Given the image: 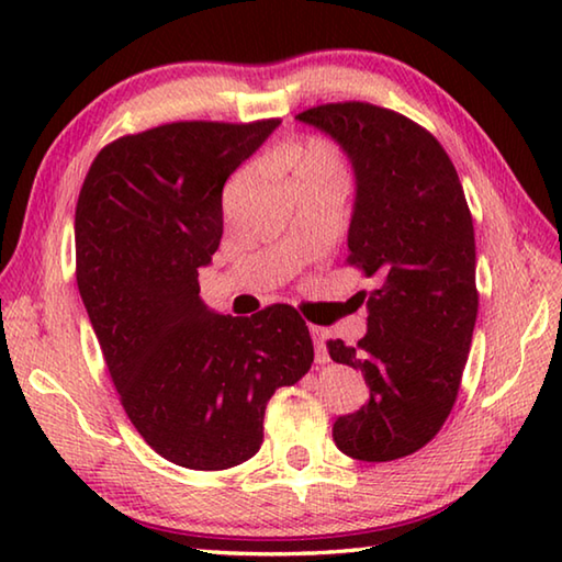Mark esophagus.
I'll return each instance as SVG.
<instances>
[{
	"instance_id": "34e87169",
	"label": "esophagus",
	"mask_w": 562,
	"mask_h": 562,
	"mask_svg": "<svg viewBox=\"0 0 562 562\" xmlns=\"http://www.w3.org/2000/svg\"><path fill=\"white\" fill-rule=\"evenodd\" d=\"M310 335H312V341H315V359H317V364H327V361H329L327 345H325L327 331L322 329V327H317V325H310Z\"/></svg>"
}]
</instances>
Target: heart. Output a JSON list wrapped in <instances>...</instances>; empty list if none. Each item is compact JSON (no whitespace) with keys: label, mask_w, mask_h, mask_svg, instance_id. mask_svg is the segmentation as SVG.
<instances>
[{"label":"heart","mask_w":562,"mask_h":562,"mask_svg":"<svg viewBox=\"0 0 562 562\" xmlns=\"http://www.w3.org/2000/svg\"><path fill=\"white\" fill-rule=\"evenodd\" d=\"M280 164L294 180H339L347 183V166L335 144L327 138H307L288 146L280 154Z\"/></svg>","instance_id":"1"}]
</instances>
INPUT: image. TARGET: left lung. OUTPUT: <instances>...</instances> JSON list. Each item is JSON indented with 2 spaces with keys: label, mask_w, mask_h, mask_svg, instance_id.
Segmentation results:
<instances>
[{
  "label": "left lung",
  "mask_w": 562,
  "mask_h": 562,
  "mask_svg": "<svg viewBox=\"0 0 562 562\" xmlns=\"http://www.w3.org/2000/svg\"><path fill=\"white\" fill-rule=\"evenodd\" d=\"M294 119L335 138L355 168L347 262L379 282L367 335L355 347L327 341L369 386L331 436L351 459H404L441 431L469 359L479 315L469 203L439 140L402 113L345 101Z\"/></svg>",
  "instance_id": "8db88e82"
}]
</instances>
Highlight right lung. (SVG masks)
<instances>
[{"instance_id":"right-lung-1","label":"right lung","mask_w":562,"mask_h":562,"mask_svg":"<svg viewBox=\"0 0 562 562\" xmlns=\"http://www.w3.org/2000/svg\"><path fill=\"white\" fill-rule=\"evenodd\" d=\"M280 119L178 121L99 150L76 203V282L131 424L170 463L252 459L265 406L315 361L290 304L217 315L198 270L223 237V186Z\"/></svg>"}]
</instances>
